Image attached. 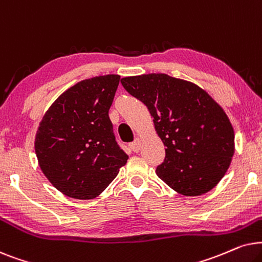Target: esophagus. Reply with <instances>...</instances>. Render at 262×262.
Returning a JSON list of instances; mask_svg holds the SVG:
<instances>
[{
    "mask_svg": "<svg viewBox=\"0 0 262 262\" xmlns=\"http://www.w3.org/2000/svg\"><path fill=\"white\" fill-rule=\"evenodd\" d=\"M129 147H130L132 151L135 152V153L140 151V148H141V140H140V139H137V140H135L134 142L129 144Z\"/></svg>",
    "mask_w": 262,
    "mask_h": 262,
    "instance_id": "esophagus-1",
    "label": "esophagus"
}]
</instances>
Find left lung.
<instances>
[{
  "label": "left lung",
  "instance_id": "left-lung-1",
  "mask_svg": "<svg viewBox=\"0 0 262 262\" xmlns=\"http://www.w3.org/2000/svg\"><path fill=\"white\" fill-rule=\"evenodd\" d=\"M129 95L147 106L165 159L157 175L177 193L198 196L217 186L235 152L229 117L206 91L166 74L121 80Z\"/></svg>",
  "mask_w": 262,
  "mask_h": 262
}]
</instances>
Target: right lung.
I'll use <instances>...</instances> for the list:
<instances>
[{
    "mask_svg": "<svg viewBox=\"0 0 262 262\" xmlns=\"http://www.w3.org/2000/svg\"><path fill=\"white\" fill-rule=\"evenodd\" d=\"M118 82L115 74L82 80L52 103L38 127L41 171L69 198L98 196L127 163L109 118Z\"/></svg>",
    "mask_w": 262,
    "mask_h": 262,
    "instance_id": "1",
    "label": "right lung"
}]
</instances>
